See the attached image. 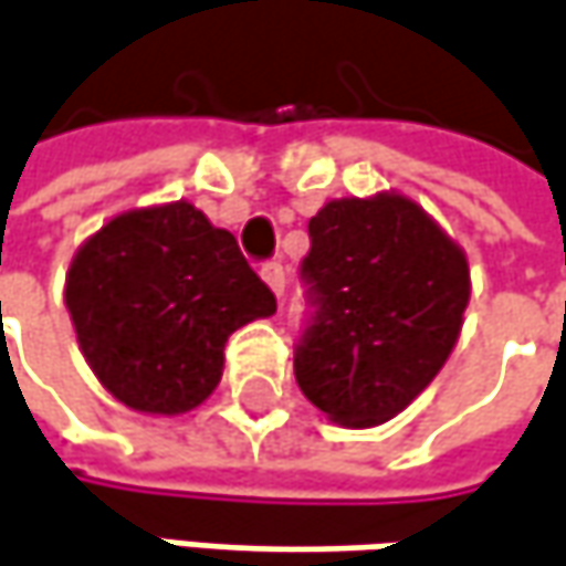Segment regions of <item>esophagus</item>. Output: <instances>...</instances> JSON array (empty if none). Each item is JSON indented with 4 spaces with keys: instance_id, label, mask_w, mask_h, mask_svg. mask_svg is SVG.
<instances>
[{
    "instance_id": "34e87169",
    "label": "esophagus",
    "mask_w": 566,
    "mask_h": 566,
    "mask_svg": "<svg viewBox=\"0 0 566 566\" xmlns=\"http://www.w3.org/2000/svg\"><path fill=\"white\" fill-rule=\"evenodd\" d=\"M261 280L268 283L270 293L276 298L286 293V270H283V264H276V261L264 264V268H261Z\"/></svg>"
}]
</instances>
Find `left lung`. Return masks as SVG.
Masks as SVG:
<instances>
[{
  "instance_id": "1",
  "label": "left lung",
  "mask_w": 566,
  "mask_h": 566,
  "mask_svg": "<svg viewBox=\"0 0 566 566\" xmlns=\"http://www.w3.org/2000/svg\"><path fill=\"white\" fill-rule=\"evenodd\" d=\"M308 235L315 315L296 347L298 388L340 427H379L437 379L462 334L465 251L398 190L327 200Z\"/></svg>"
}]
</instances>
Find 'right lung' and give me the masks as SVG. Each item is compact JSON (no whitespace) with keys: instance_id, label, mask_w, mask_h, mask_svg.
Segmentation results:
<instances>
[{"instance_id":"right-lung-1","label":"right lung","mask_w":566,"mask_h":566,"mask_svg":"<svg viewBox=\"0 0 566 566\" xmlns=\"http://www.w3.org/2000/svg\"><path fill=\"white\" fill-rule=\"evenodd\" d=\"M63 298L101 385L153 417L203 405L229 334L276 312L235 235L187 200L107 219L78 244Z\"/></svg>"}]
</instances>
